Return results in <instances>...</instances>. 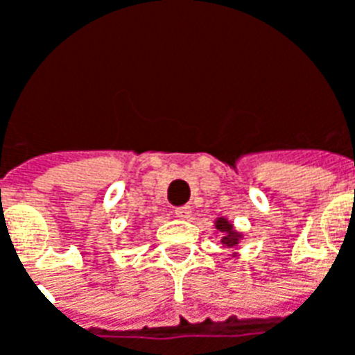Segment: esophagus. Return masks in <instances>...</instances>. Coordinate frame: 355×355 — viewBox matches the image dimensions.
<instances>
[{
  "instance_id": "1",
  "label": "esophagus",
  "mask_w": 355,
  "mask_h": 355,
  "mask_svg": "<svg viewBox=\"0 0 355 355\" xmlns=\"http://www.w3.org/2000/svg\"><path fill=\"white\" fill-rule=\"evenodd\" d=\"M190 213H192V209L188 207V205H184V207L175 209V215L180 216V218H188V216H190Z\"/></svg>"
}]
</instances>
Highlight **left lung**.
Listing matches in <instances>:
<instances>
[{
    "label": "left lung",
    "instance_id": "obj_1",
    "mask_svg": "<svg viewBox=\"0 0 355 355\" xmlns=\"http://www.w3.org/2000/svg\"><path fill=\"white\" fill-rule=\"evenodd\" d=\"M216 228H218V230H220L224 234L223 239H220L224 247L238 245L239 236H238V234H236V232L232 230V224L228 223L226 218H218V220H216Z\"/></svg>",
    "mask_w": 355,
    "mask_h": 355
}]
</instances>
